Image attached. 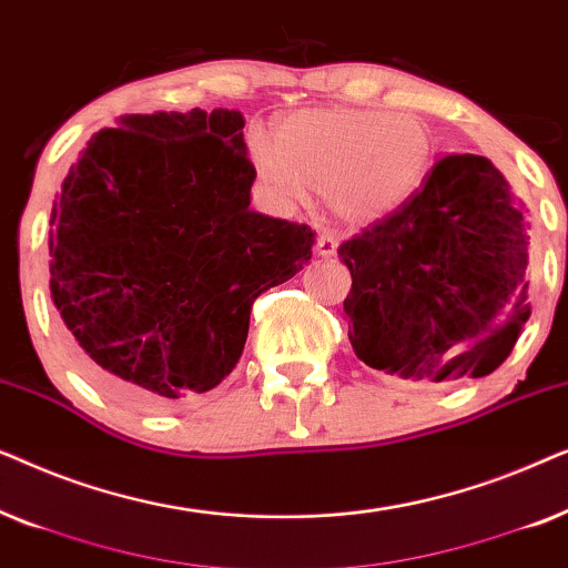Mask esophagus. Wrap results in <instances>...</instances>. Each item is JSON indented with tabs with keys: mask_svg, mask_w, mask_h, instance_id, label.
Here are the masks:
<instances>
[{
	"mask_svg": "<svg viewBox=\"0 0 568 568\" xmlns=\"http://www.w3.org/2000/svg\"><path fill=\"white\" fill-rule=\"evenodd\" d=\"M315 251H317V255H321V258H333V255H336V251H338V240L333 237L331 232H325V235L317 237Z\"/></svg>",
	"mask_w": 568,
	"mask_h": 568,
	"instance_id": "1",
	"label": "esophagus"
}]
</instances>
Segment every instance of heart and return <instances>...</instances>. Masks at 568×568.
Returning a JSON list of instances; mask_svg holds the SVG:
<instances>
[{"mask_svg": "<svg viewBox=\"0 0 568 568\" xmlns=\"http://www.w3.org/2000/svg\"><path fill=\"white\" fill-rule=\"evenodd\" d=\"M434 136L418 115L313 108L278 123L276 139L253 129L247 158L282 201L323 193L341 222L372 224L414 196L432 168Z\"/></svg>", "mask_w": 568, "mask_h": 568, "instance_id": "1", "label": "heart"}]
</instances>
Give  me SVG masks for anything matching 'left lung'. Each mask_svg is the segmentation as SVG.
<instances>
[{"instance_id": "obj_1", "label": "left lung", "mask_w": 568, "mask_h": 568, "mask_svg": "<svg viewBox=\"0 0 568 568\" xmlns=\"http://www.w3.org/2000/svg\"><path fill=\"white\" fill-rule=\"evenodd\" d=\"M348 341L403 379L486 377L530 317L525 206L478 154H445L393 214L338 247Z\"/></svg>"}]
</instances>
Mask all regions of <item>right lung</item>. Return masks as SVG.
<instances>
[{
  "instance_id": "add662e5",
  "label": "right lung",
  "mask_w": 568,
  "mask_h": 568,
  "mask_svg": "<svg viewBox=\"0 0 568 568\" xmlns=\"http://www.w3.org/2000/svg\"><path fill=\"white\" fill-rule=\"evenodd\" d=\"M240 111L100 129L51 209V297L84 375L152 410L235 369L253 302L313 258L307 224L251 209Z\"/></svg>"
}]
</instances>
